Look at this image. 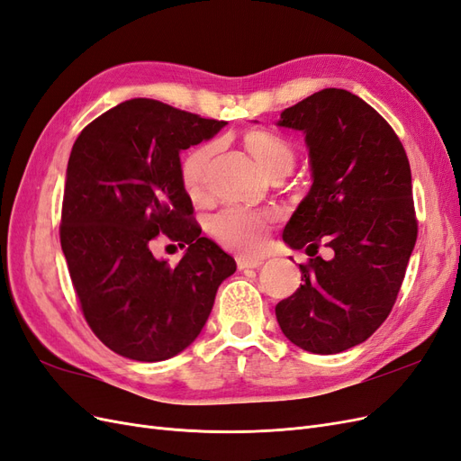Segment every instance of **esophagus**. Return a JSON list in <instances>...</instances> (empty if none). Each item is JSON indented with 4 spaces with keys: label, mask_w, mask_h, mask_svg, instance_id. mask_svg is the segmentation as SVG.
I'll return each mask as SVG.
<instances>
[{
    "label": "esophagus",
    "mask_w": 461,
    "mask_h": 461,
    "mask_svg": "<svg viewBox=\"0 0 461 461\" xmlns=\"http://www.w3.org/2000/svg\"><path fill=\"white\" fill-rule=\"evenodd\" d=\"M236 265H239V269H258L259 265H263V259H259V258H252V259L239 258V259H236Z\"/></svg>",
    "instance_id": "esophagus-1"
}]
</instances>
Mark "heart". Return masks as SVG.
<instances>
[{"instance_id":"b5f03b06","label":"heart","mask_w":461,"mask_h":461,"mask_svg":"<svg viewBox=\"0 0 461 461\" xmlns=\"http://www.w3.org/2000/svg\"><path fill=\"white\" fill-rule=\"evenodd\" d=\"M244 146L271 178L285 176L294 167L296 153L278 134L269 131H249L244 136ZM213 153L215 144L205 142L188 149L180 159V183L194 198L202 196L205 192L207 171ZM271 221L273 217L265 212L230 205L209 217L207 230L219 244L234 249V252L259 256L267 248Z\"/></svg>"}]
</instances>
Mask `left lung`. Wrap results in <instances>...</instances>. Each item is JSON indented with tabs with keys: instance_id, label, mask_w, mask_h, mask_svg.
I'll return each mask as SVG.
<instances>
[{
	"instance_id": "1",
	"label": "left lung",
	"mask_w": 461,
	"mask_h": 461,
	"mask_svg": "<svg viewBox=\"0 0 461 461\" xmlns=\"http://www.w3.org/2000/svg\"><path fill=\"white\" fill-rule=\"evenodd\" d=\"M276 124L305 136L312 171L283 232L312 259L300 265V288L276 303V321L302 350L339 354L366 342L396 302L417 240L410 161L390 124L348 90L315 92Z\"/></svg>"
}]
</instances>
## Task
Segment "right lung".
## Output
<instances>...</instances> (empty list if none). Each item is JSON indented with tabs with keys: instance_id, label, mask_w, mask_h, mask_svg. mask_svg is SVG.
I'll use <instances>...</instances> for the list:
<instances>
[{
	"instance_id": "right-lung-1",
	"label": "right lung",
	"mask_w": 461,
	"mask_h": 461,
	"mask_svg": "<svg viewBox=\"0 0 461 461\" xmlns=\"http://www.w3.org/2000/svg\"><path fill=\"white\" fill-rule=\"evenodd\" d=\"M225 121L134 97L92 121L73 146L61 248L90 329L136 361L169 359L198 339L236 261L192 221L180 151ZM163 231L188 245L175 268L150 254Z\"/></svg>"
}]
</instances>
